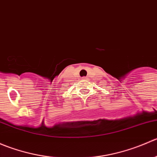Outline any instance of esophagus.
<instances>
[{"instance_id":"1","label":"esophagus","mask_w":157,"mask_h":157,"mask_svg":"<svg viewBox=\"0 0 157 157\" xmlns=\"http://www.w3.org/2000/svg\"><path fill=\"white\" fill-rule=\"evenodd\" d=\"M83 80H88V78H87V77H83Z\"/></svg>"}]
</instances>
